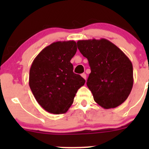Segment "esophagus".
Masks as SVG:
<instances>
[{
  "label": "esophagus",
  "mask_w": 149,
  "mask_h": 149,
  "mask_svg": "<svg viewBox=\"0 0 149 149\" xmlns=\"http://www.w3.org/2000/svg\"><path fill=\"white\" fill-rule=\"evenodd\" d=\"M81 76L84 78V79H85V80L86 79V73H82Z\"/></svg>",
  "instance_id": "obj_1"
}]
</instances>
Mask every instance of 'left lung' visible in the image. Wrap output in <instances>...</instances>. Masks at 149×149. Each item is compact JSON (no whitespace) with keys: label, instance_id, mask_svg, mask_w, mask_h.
<instances>
[{"label":"left lung","instance_id":"1","mask_svg":"<svg viewBox=\"0 0 149 149\" xmlns=\"http://www.w3.org/2000/svg\"><path fill=\"white\" fill-rule=\"evenodd\" d=\"M77 46L91 68L86 84L94 101L104 109L115 108L124 102L133 85L130 59L106 39L79 40Z\"/></svg>","mask_w":149,"mask_h":149}]
</instances>
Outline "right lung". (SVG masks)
<instances>
[{
    "label": "right lung",
    "instance_id": "add662e5",
    "mask_svg": "<svg viewBox=\"0 0 149 149\" xmlns=\"http://www.w3.org/2000/svg\"><path fill=\"white\" fill-rule=\"evenodd\" d=\"M76 42H53L34 58L29 70V84L34 98L47 112L65 113L78 89L86 81L73 73L70 60L76 54Z\"/></svg>",
    "mask_w": 149,
    "mask_h": 149
}]
</instances>
